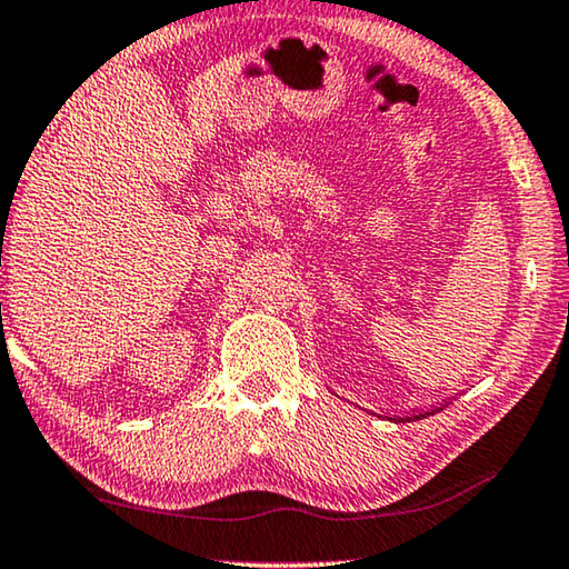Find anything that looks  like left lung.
<instances>
[{"instance_id":"obj_1","label":"left lung","mask_w":569,"mask_h":569,"mask_svg":"<svg viewBox=\"0 0 569 569\" xmlns=\"http://www.w3.org/2000/svg\"><path fill=\"white\" fill-rule=\"evenodd\" d=\"M439 409H431V411H427V413H417V417H406V419H398V421H419V419H427V417H431V413H437Z\"/></svg>"}]
</instances>
